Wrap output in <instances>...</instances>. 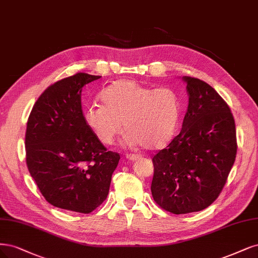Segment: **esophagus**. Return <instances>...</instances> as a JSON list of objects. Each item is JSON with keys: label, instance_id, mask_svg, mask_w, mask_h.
Instances as JSON below:
<instances>
[{"label": "esophagus", "instance_id": "1", "mask_svg": "<svg viewBox=\"0 0 258 258\" xmlns=\"http://www.w3.org/2000/svg\"><path fill=\"white\" fill-rule=\"evenodd\" d=\"M139 158H140V156L136 155V154H128L127 155V159L130 160V161H135V160H137Z\"/></svg>", "mask_w": 258, "mask_h": 258}]
</instances>
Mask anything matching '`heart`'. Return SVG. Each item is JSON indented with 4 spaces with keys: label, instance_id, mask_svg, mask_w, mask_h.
<instances>
[{
    "label": "heart",
    "instance_id": "1",
    "mask_svg": "<svg viewBox=\"0 0 258 258\" xmlns=\"http://www.w3.org/2000/svg\"><path fill=\"white\" fill-rule=\"evenodd\" d=\"M100 99L102 104L86 106L83 116L102 144L114 143L122 123L129 145L154 150L171 141L180 113L179 97L172 88H154L121 79L106 86Z\"/></svg>",
    "mask_w": 258,
    "mask_h": 258
}]
</instances>
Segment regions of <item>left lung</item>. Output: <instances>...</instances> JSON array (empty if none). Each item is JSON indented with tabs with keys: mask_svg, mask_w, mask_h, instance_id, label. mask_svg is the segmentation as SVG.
Instances as JSON below:
<instances>
[{
	"mask_svg": "<svg viewBox=\"0 0 258 258\" xmlns=\"http://www.w3.org/2000/svg\"><path fill=\"white\" fill-rule=\"evenodd\" d=\"M189 105L180 133L153 158V198L174 215L207 208L226 183L237 155L235 119L214 87L184 77Z\"/></svg>",
	"mask_w": 258,
	"mask_h": 258,
	"instance_id": "left-lung-1",
	"label": "left lung"
}]
</instances>
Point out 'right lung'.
Wrapping results in <instances>:
<instances>
[{"label":"right lung","mask_w":258,"mask_h":258,"mask_svg":"<svg viewBox=\"0 0 258 258\" xmlns=\"http://www.w3.org/2000/svg\"><path fill=\"white\" fill-rule=\"evenodd\" d=\"M100 76L78 73L47 87L25 132V159L42 197L57 208L90 214L109 194L120 156L106 150L84 120L81 93Z\"/></svg>","instance_id":"1"}]
</instances>
